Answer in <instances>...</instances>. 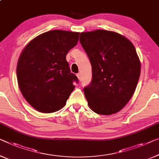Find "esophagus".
<instances>
[{
    "instance_id": "34e87169",
    "label": "esophagus",
    "mask_w": 159,
    "mask_h": 159,
    "mask_svg": "<svg viewBox=\"0 0 159 159\" xmlns=\"http://www.w3.org/2000/svg\"><path fill=\"white\" fill-rule=\"evenodd\" d=\"M76 75H77L78 79H79V80L80 81V80H81V76H80V73H78V74H77Z\"/></svg>"
}]
</instances>
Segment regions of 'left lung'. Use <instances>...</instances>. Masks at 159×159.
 Masks as SVG:
<instances>
[{
    "instance_id": "obj_1",
    "label": "left lung",
    "mask_w": 159,
    "mask_h": 159,
    "mask_svg": "<svg viewBox=\"0 0 159 159\" xmlns=\"http://www.w3.org/2000/svg\"><path fill=\"white\" fill-rule=\"evenodd\" d=\"M80 42L92 66V80L84 88L88 105L95 113L120 111L134 93L141 73L136 48L127 38L106 30L83 32Z\"/></svg>"
}]
</instances>
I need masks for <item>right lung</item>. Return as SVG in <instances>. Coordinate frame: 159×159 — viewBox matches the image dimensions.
Returning a JSON list of instances; mask_svg holds the SVG:
<instances>
[{"mask_svg":"<svg viewBox=\"0 0 159 159\" xmlns=\"http://www.w3.org/2000/svg\"><path fill=\"white\" fill-rule=\"evenodd\" d=\"M79 33L53 30L38 35L19 57V89L28 103L41 113L58 111L74 90L76 75L70 73L68 52L76 46Z\"/></svg>","mask_w":159,"mask_h":159,"instance_id":"right-lung-1","label":"right lung"}]
</instances>
